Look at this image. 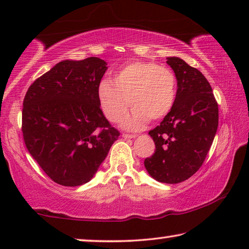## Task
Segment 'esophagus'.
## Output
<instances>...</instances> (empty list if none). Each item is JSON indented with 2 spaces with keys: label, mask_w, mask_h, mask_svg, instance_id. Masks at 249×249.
Masks as SVG:
<instances>
[{
  "label": "esophagus",
  "mask_w": 249,
  "mask_h": 249,
  "mask_svg": "<svg viewBox=\"0 0 249 249\" xmlns=\"http://www.w3.org/2000/svg\"><path fill=\"white\" fill-rule=\"evenodd\" d=\"M122 137L125 138V139H132V138H136L137 135H130V133H122Z\"/></svg>",
  "instance_id": "1"
}]
</instances>
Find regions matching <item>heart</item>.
Returning <instances> with one entry per match:
<instances>
[{"instance_id": "heart-1", "label": "heart", "mask_w": 249, "mask_h": 249, "mask_svg": "<svg viewBox=\"0 0 249 249\" xmlns=\"http://www.w3.org/2000/svg\"><path fill=\"white\" fill-rule=\"evenodd\" d=\"M177 94L174 72L152 62L135 61L114 74L112 83H99L97 98L101 111L112 124H118L133 110L124 122L131 130L143 127L147 120H161L173 109Z\"/></svg>"}]
</instances>
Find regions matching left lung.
Segmentation results:
<instances>
[{"label":"left lung","mask_w":249,"mask_h":249,"mask_svg":"<svg viewBox=\"0 0 249 249\" xmlns=\"http://www.w3.org/2000/svg\"><path fill=\"white\" fill-rule=\"evenodd\" d=\"M177 78L173 109L149 131L155 154L144 167L160 182L178 183L196 174L204 163L218 128V103L207 79L177 56L167 58Z\"/></svg>","instance_id":"obj_1"}]
</instances>
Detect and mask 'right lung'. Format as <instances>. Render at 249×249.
Instances as JSON below:
<instances>
[{"label":"right lung","instance_id":"right-lung-1","mask_svg":"<svg viewBox=\"0 0 249 249\" xmlns=\"http://www.w3.org/2000/svg\"><path fill=\"white\" fill-rule=\"evenodd\" d=\"M107 63L95 56L64 60L34 81L22 109V133L33 159L53 181L83 185L120 136L97 98Z\"/></svg>","mask_w":249,"mask_h":249}]
</instances>
